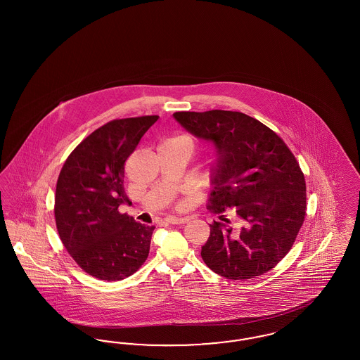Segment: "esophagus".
<instances>
[{"label":"esophagus","mask_w":360,"mask_h":360,"mask_svg":"<svg viewBox=\"0 0 360 360\" xmlns=\"http://www.w3.org/2000/svg\"><path fill=\"white\" fill-rule=\"evenodd\" d=\"M166 221L169 224H174V225H179V224H186L188 220L186 217H167Z\"/></svg>","instance_id":"obj_1"}]
</instances>
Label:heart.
Returning <instances> with one entry per match:
<instances>
[{
  "mask_svg": "<svg viewBox=\"0 0 360 360\" xmlns=\"http://www.w3.org/2000/svg\"><path fill=\"white\" fill-rule=\"evenodd\" d=\"M167 141H176V143H184V144H186L188 148H190V151L193 153V150H194V141H193V139L188 136H176L172 137V139H169Z\"/></svg>",
  "mask_w": 360,
  "mask_h": 360,
  "instance_id": "b5f03b06",
  "label": "heart"
}]
</instances>
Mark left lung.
Masks as SVG:
<instances>
[{
	"label": "left lung",
	"instance_id": "8db88e82",
	"mask_svg": "<svg viewBox=\"0 0 360 360\" xmlns=\"http://www.w3.org/2000/svg\"><path fill=\"white\" fill-rule=\"evenodd\" d=\"M188 132L210 141V224L201 257L226 279L264 274L286 257L307 214L305 176L285 141L254 117L232 110L175 112Z\"/></svg>",
	"mask_w": 360,
	"mask_h": 360
}]
</instances>
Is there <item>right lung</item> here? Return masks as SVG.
Returning a JSON list of instances; mask_svg holds the SVG:
<instances>
[{"label":"right lung","instance_id":"1","mask_svg":"<svg viewBox=\"0 0 360 360\" xmlns=\"http://www.w3.org/2000/svg\"><path fill=\"white\" fill-rule=\"evenodd\" d=\"M159 116L106 122L66 159L55 191L59 238L77 264L103 281L136 273L150 252L154 225L121 214L131 204L124 190V165Z\"/></svg>","mask_w":360,"mask_h":360}]
</instances>
